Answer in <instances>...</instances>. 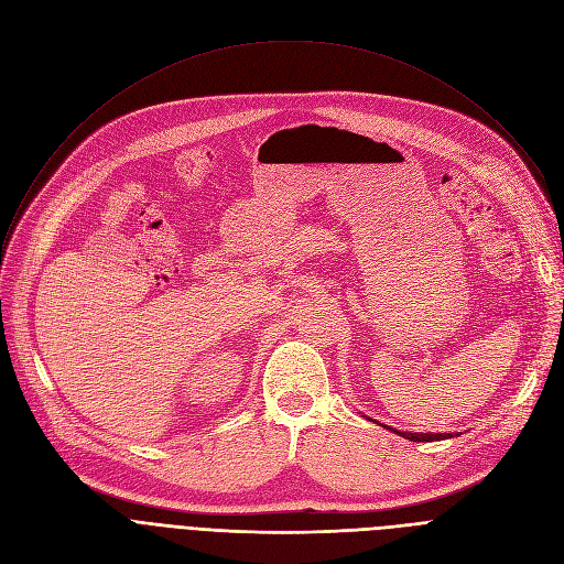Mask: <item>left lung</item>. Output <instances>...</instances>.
I'll return each instance as SVG.
<instances>
[{
  "label": "left lung",
  "mask_w": 564,
  "mask_h": 564,
  "mask_svg": "<svg viewBox=\"0 0 564 564\" xmlns=\"http://www.w3.org/2000/svg\"><path fill=\"white\" fill-rule=\"evenodd\" d=\"M391 430V427H389ZM395 434H400V436H404V438H409V441H443V438H453V434H432V432H427V434H423V432H400V430H393Z\"/></svg>",
  "instance_id": "1"
}]
</instances>
